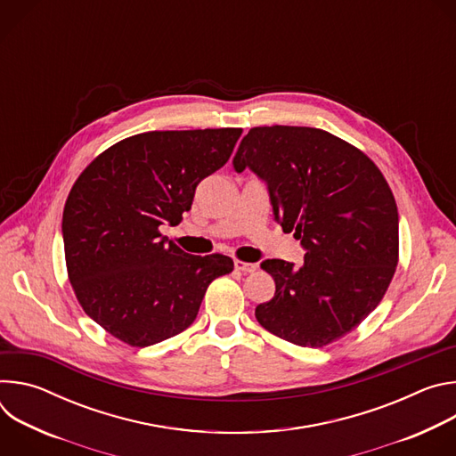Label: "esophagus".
I'll list each match as a JSON object with an SVG mask.
<instances>
[{"mask_svg": "<svg viewBox=\"0 0 456 456\" xmlns=\"http://www.w3.org/2000/svg\"><path fill=\"white\" fill-rule=\"evenodd\" d=\"M234 269L243 273V274H248V273H254L256 271V265L254 264H247V262H241V259H236L234 262Z\"/></svg>", "mask_w": 456, "mask_h": 456, "instance_id": "34e87169", "label": "esophagus"}]
</instances>
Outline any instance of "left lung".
Masks as SVG:
<instances>
[{
	"label": "left lung",
	"instance_id": "8db88e82",
	"mask_svg": "<svg viewBox=\"0 0 456 456\" xmlns=\"http://www.w3.org/2000/svg\"><path fill=\"white\" fill-rule=\"evenodd\" d=\"M269 191L274 220L305 248L299 269L265 259L274 297L256 306L271 334L321 348L379 305L399 257V213L379 167L352 144L303 126L252 127L232 159Z\"/></svg>",
	"mask_w": 456,
	"mask_h": 456
}]
</instances>
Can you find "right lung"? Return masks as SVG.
<instances>
[{
  "label": "right lung",
  "instance_id": "obj_1",
  "mask_svg": "<svg viewBox=\"0 0 456 456\" xmlns=\"http://www.w3.org/2000/svg\"><path fill=\"white\" fill-rule=\"evenodd\" d=\"M240 127L148 132L101 153L62 213L67 269L85 312L113 338L150 346L197 319L232 259L192 256L160 234L191 209L194 189L231 157Z\"/></svg>",
  "mask_w": 456,
  "mask_h": 456
}]
</instances>
